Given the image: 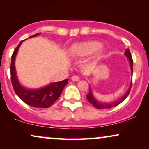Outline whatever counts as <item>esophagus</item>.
Here are the masks:
<instances>
[{
  "instance_id": "esophagus-1",
  "label": "esophagus",
  "mask_w": 149,
  "mask_h": 149,
  "mask_svg": "<svg viewBox=\"0 0 149 149\" xmlns=\"http://www.w3.org/2000/svg\"><path fill=\"white\" fill-rule=\"evenodd\" d=\"M71 80H72L73 81H78V80H80V78L78 76H73L71 77Z\"/></svg>"
}]
</instances>
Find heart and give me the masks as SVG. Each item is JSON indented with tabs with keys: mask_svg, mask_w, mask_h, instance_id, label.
Segmentation results:
<instances>
[{
	"mask_svg": "<svg viewBox=\"0 0 149 149\" xmlns=\"http://www.w3.org/2000/svg\"><path fill=\"white\" fill-rule=\"evenodd\" d=\"M101 43L98 41H88L80 42L74 45L71 48V54L75 57H85L91 55L98 52L99 54L103 52V49L101 47Z\"/></svg>",
	"mask_w": 149,
	"mask_h": 149,
	"instance_id": "obj_1",
	"label": "heart"
}]
</instances>
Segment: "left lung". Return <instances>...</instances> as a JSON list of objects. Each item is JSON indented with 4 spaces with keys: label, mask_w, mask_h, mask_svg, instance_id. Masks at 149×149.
Instances as JSON below:
<instances>
[{
    "label": "left lung",
    "mask_w": 149,
    "mask_h": 149,
    "mask_svg": "<svg viewBox=\"0 0 149 149\" xmlns=\"http://www.w3.org/2000/svg\"><path fill=\"white\" fill-rule=\"evenodd\" d=\"M125 55L127 57L128 60H129L130 66L132 73L133 72V60H132V58L131 53H130V52L129 49H126L125 52ZM131 87H132V81H131V84H130V85L127 91L125 93L124 96H123L120 99H119V100L116 101V102H111V103H104V102H99V101H97L93 96V94H92V91L91 88H90V92H89L88 95H87V99H88L89 102H90L92 105H93L95 108H97V109H111V108L115 107H116V106L118 105V104L122 103V102H123V101L125 100L126 98H127V97L129 95L130 92Z\"/></svg>",
    "instance_id": "1"
}]
</instances>
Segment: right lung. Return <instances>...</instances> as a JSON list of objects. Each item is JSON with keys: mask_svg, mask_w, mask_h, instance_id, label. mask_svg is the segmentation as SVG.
Instances as JSON below:
<instances>
[{"mask_svg": "<svg viewBox=\"0 0 149 149\" xmlns=\"http://www.w3.org/2000/svg\"><path fill=\"white\" fill-rule=\"evenodd\" d=\"M40 33L31 36L29 38L37 36ZM23 41L24 40H22L17 46L11 57L10 74H11V82L13 89L20 100H22L24 103L31 107L36 108H47L50 107L58 100V98L61 95L63 89L67 84L69 79L51 83L44 88L36 89V90L27 89L22 86L19 82L17 76L15 60L19 46L21 45Z\"/></svg>", "mask_w": 149, "mask_h": 149, "instance_id": "add662e5", "label": "right lung"}]
</instances>
